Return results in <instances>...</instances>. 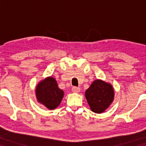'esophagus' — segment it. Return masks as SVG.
<instances>
[{
  "label": "esophagus",
  "mask_w": 146,
  "mask_h": 146,
  "mask_svg": "<svg viewBox=\"0 0 146 146\" xmlns=\"http://www.w3.org/2000/svg\"><path fill=\"white\" fill-rule=\"evenodd\" d=\"M72 91H73V93H79V92L80 91V88H79V87L73 86V88H72Z\"/></svg>",
  "instance_id": "obj_1"
}]
</instances>
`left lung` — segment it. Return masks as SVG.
Instances as JSON below:
<instances>
[{"label":"left lung","instance_id":"1","mask_svg":"<svg viewBox=\"0 0 146 146\" xmlns=\"http://www.w3.org/2000/svg\"><path fill=\"white\" fill-rule=\"evenodd\" d=\"M85 96L92 111L102 113L113 102L114 89L110 84L96 80L86 90Z\"/></svg>","mask_w":146,"mask_h":146}]
</instances>
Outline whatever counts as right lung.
<instances>
[{
	"label": "right lung",
	"instance_id": "1",
	"mask_svg": "<svg viewBox=\"0 0 146 146\" xmlns=\"http://www.w3.org/2000/svg\"><path fill=\"white\" fill-rule=\"evenodd\" d=\"M36 95L38 102L48 109L53 110L60 104L64 97V92L58 88L54 78L48 77L38 84L36 88Z\"/></svg>",
	"mask_w": 146,
	"mask_h": 146
}]
</instances>
